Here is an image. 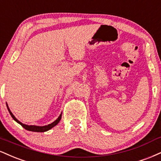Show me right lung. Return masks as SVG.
Listing matches in <instances>:
<instances>
[{"label":"right lung","mask_w":161,"mask_h":161,"mask_svg":"<svg viewBox=\"0 0 161 161\" xmlns=\"http://www.w3.org/2000/svg\"><path fill=\"white\" fill-rule=\"evenodd\" d=\"M7 109H8V111L9 112V114H10L11 116H12V118L13 119L15 120V121H16L17 123H19V125H21L23 127H24L25 129H26L27 130H29V131H33V132H46V131L49 130L51 128H52L53 127H55V125H57L59 123V121H61V114L59 115V117L57 119L55 120L54 122H52V124H49V125H46V126H35V125H25V124H22V122H20V121H19L18 119H16V118L15 117L14 115H13V114L11 112L10 109H9L8 107V105L7 104Z\"/></svg>","instance_id":"right-lung-1"}]
</instances>
